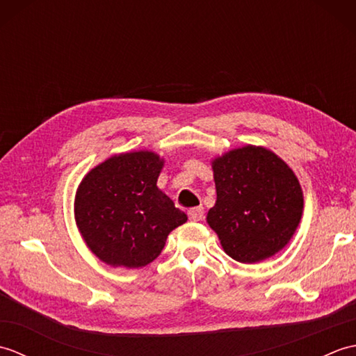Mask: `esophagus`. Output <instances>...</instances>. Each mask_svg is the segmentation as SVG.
<instances>
[{
	"label": "esophagus",
	"instance_id": "1",
	"mask_svg": "<svg viewBox=\"0 0 356 356\" xmlns=\"http://www.w3.org/2000/svg\"><path fill=\"white\" fill-rule=\"evenodd\" d=\"M188 216H190L193 222H199V220H202L203 216H205V209H203V207L191 208L190 211H188Z\"/></svg>",
	"mask_w": 356,
	"mask_h": 356
}]
</instances>
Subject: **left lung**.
Segmentation results:
<instances>
[{"mask_svg":"<svg viewBox=\"0 0 356 356\" xmlns=\"http://www.w3.org/2000/svg\"><path fill=\"white\" fill-rule=\"evenodd\" d=\"M216 205L207 220L240 263L269 259L289 243L303 213L293 171L272 151L248 145L213 162Z\"/></svg>","mask_w":356,"mask_h":356,"instance_id":"left-lung-1","label":"left lung"}]
</instances>
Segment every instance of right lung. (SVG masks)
I'll return each mask as SVG.
<instances>
[{
    "mask_svg": "<svg viewBox=\"0 0 356 356\" xmlns=\"http://www.w3.org/2000/svg\"><path fill=\"white\" fill-rule=\"evenodd\" d=\"M163 161L151 151L113 156L82 179L74 202L81 236L110 266L142 268L188 220L157 188Z\"/></svg>",
    "mask_w": 356,
    "mask_h": 356,
    "instance_id": "1",
    "label": "right lung"
}]
</instances>
